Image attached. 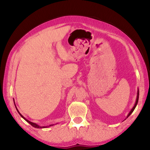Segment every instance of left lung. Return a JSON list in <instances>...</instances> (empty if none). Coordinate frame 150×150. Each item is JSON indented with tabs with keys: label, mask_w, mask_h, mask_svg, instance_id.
Listing matches in <instances>:
<instances>
[{
	"label": "left lung",
	"mask_w": 150,
	"mask_h": 150,
	"mask_svg": "<svg viewBox=\"0 0 150 150\" xmlns=\"http://www.w3.org/2000/svg\"><path fill=\"white\" fill-rule=\"evenodd\" d=\"M139 91L138 90V92H137V100H136V102H135V104H134V106H133V108H132V109H131V110H130V112H129L128 113V116H127V117L126 118H128L129 116L131 114H132V112L134 111V108H136V106H137V103H138V101H139Z\"/></svg>",
	"instance_id": "left-lung-1"
}]
</instances>
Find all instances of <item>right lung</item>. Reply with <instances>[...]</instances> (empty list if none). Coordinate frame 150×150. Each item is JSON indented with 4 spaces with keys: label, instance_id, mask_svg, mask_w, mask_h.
Returning a JSON list of instances; mask_svg holds the SVG:
<instances>
[{
    "label": "right lung",
    "instance_id": "1",
    "mask_svg": "<svg viewBox=\"0 0 150 150\" xmlns=\"http://www.w3.org/2000/svg\"><path fill=\"white\" fill-rule=\"evenodd\" d=\"M14 104H15V102H14ZM15 106H16V105H15ZM16 110H18V113H19V114L20 115V116H21V117H22V118H23V119H24V120H25L26 121V122H27L28 123H29V124H30V125H31V126H33V127H35V128H46V127H45V126H38V124H35V123H33V122H30V121H28V120H26V119L25 117H23V116H22V115L20 113V112H19V111H18V108H16ZM52 125H53V124H52ZM52 125H50V126H52Z\"/></svg>",
    "mask_w": 150,
    "mask_h": 150
}]
</instances>
